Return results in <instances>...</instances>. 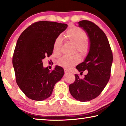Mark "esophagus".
Returning <instances> with one entry per match:
<instances>
[{"instance_id":"1","label":"esophagus","mask_w":126,"mask_h":126,"mask_svg":"<svg viewBox=\"0 0 126 126\" xmlns=\"http://www.w3.org/2000/svg\"><path fill=\"white\" fill-rule=\"evenodd\" d=\"M64 72H65V73H69V71H68V69H65H65H64Z\"/></svg>"}]
</instances>
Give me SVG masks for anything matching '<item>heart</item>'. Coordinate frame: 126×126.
Instances as JSON below:
<instances>
[{
	"label": "heart",
	"mask_w": 126,
	"mask_h": 126,
	"mask_svg": "<svg viewBox=\"0 0 126 126\" xmlns=\"http://www.w3.org/2000/svg\"><path fill=\"white\" fill-rule=\"evenodd\" d=\"M65 39L75 46L74 52H79L83 55H86L89 52V44L85 39L87 34L84 30L79 27H73L68 30L64 34ZM62 44V40L61 37H58L53 43V52L57 55L61 54V48ZM81 57L80 55L76 53L71 56H64L59 59L58 64L65 69H71L80 62Z\"/></svg>",
	"instance_id": "1"
}]
</instances>
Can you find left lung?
<instances>
[{"label": "left lung", "mask_w": 126, "mask_h": 126, "mask_svg": "<svg viewBox=\"0 0 126 126\" xmlns=\"http://www.w3.org/2000/svg\"><path fill=\"white\" fill-rule=\"evenodd\" d=\"M78 23L88 34L90 48L86 59L76 68L80 73L85 70L88 73L83 79L75 74V81L69 85V89L74 98L87 102L97 98L107 84L110 77L113 54L106 35L98 26L89 20Z\"/></svg>", "instance_id": "obj_1"}]
</instances>
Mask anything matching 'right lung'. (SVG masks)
Listing matches in <instances>:
<instances>
[{
    "label": "right lung",
    "mask_w": 126,
    "mask_h": 126,
    "mask_svg": "<svg viewBox=\"0 0 126 126\" xmlns=\"http://www.w3.org/2000/svg\"><path fill=\"white\" fill-rule=\"evenodd\" d=\"M67 27L64 23L39 21L29 25L17 40L13 56L16 80L29 98L38 101L48 98L63 76L62 67L57 65L50 72L43 67L42 59L52 54L55 39Z\"/></svg>",
    "instance_id": "add662e5"
}]
</instances>
